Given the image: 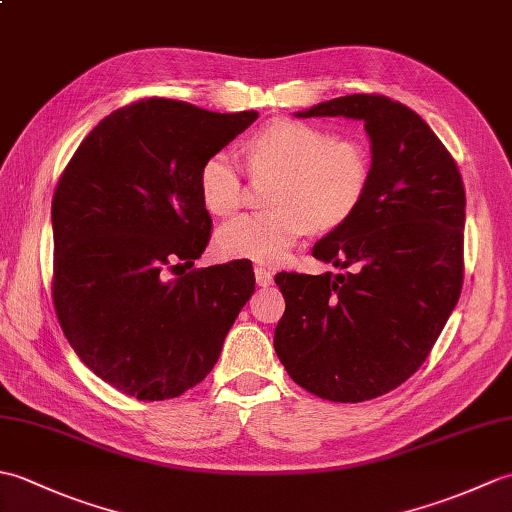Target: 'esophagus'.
I'll return each instance as SVG.
<instances>
[{
    "label": "esophagus",
    "instance_id": "1",
    "mask_svg": "<svg viewBox=\"0 0 512 512\" xmlns=\"http://www.w3.org/2000/svg\"><path fill=\"white\" fill-rule=\"evenodd\" d=\"M255 281H257V286L266 288V286L273 284V273H270V270H266L264 266H255Z\"/></svg>",
    "mask_w": 512,
    "mask_h": 512
}]
</instances>
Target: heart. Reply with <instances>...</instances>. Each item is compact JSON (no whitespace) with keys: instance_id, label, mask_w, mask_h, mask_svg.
Segmentation results:
<instances>
[{"instance_id":"1","label":"heart","mask_w":512,"mask_h":512,"mask_svg":"<svg viewBox=\"0 0 512 512\" xmlns=\"http://www.w3.org/2000/svg\"><path fill=\"white\" fill-rule=\"evenodd\" d=\"M248 169L255 178H275L268 193L273 209L220 226L217 253L257 264H277L312 231H332L361 209L372 184V154L361 138L334 136L330 129L297 118H277L246 140ZM198 189L204 209L226 217L244 202L242 169L228 151L202 162Z\"/></svg>"}]
</instances>
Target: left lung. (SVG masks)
I'll list each match as a JSON object with an SVG mask.
<instances>
[{"mask_svg": "<svg viewBox=\"0 0 512 512\" xmlns=\"http://www.w3.org/2000/svg\"><path fill=\"white\" fill-rule=\"evenodd\" d=\"M297 116L365 121L374 173L352 220L312 248L350 270L275 277L286 299L275 352L314 396L372 400L416 374L460 299L464 182L431 127L383 94L339 96Z\"/></svg>", "mask_w": 512, "mask_h": 512, "instance_id": "1", "label": "left lung"}]
</instances>
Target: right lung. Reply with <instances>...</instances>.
Segmentation results:
<instances>
[{
    "label": "right lung",
    "mask_w": 512,
    "mask_h": 512,
    "mask_svg": "<svg viewBox=\"0 0 512 512\" xmlns=\"http://www.w3.org/2000/svg\"><path fill=\"white\" fill-rule=\"evenodd\" d=\"M255 110L184 101L118 107L83 138L52 198V301L76 356L138 400L206 378L255 290L253 264L193 268L211 239L198 173Z\"/></svg>",
    "instance_id": "add662e5"
}]
</instances>
